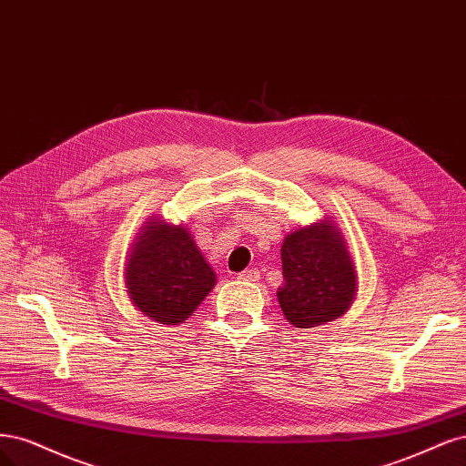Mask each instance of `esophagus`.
I'll list each match as a JSON object with an SVG mask.
<instances>
[{"label":"esophagus","instance_id":"1","mask_svg":"<svg viewBox=\"0 0 466 466\" xmlns=\"http://www.w3.org/2000/svg\"><path fill=\"white\" fill-rule=\"evenodd\" d=\"M238 279H239V280H246V282H258V280L261 279V275H259L258 268H248V271L239 273Z\"/></svg>","mask_w":466,"mask_h":466}]
</instances>
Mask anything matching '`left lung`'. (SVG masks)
Listing matches in <instances>:
<instances>
[{"label":"left lung","instance_id":"obj_1","mask_svg":"<svg viewBox=\"0 0 466 466\" xmlns=\"http://www.w3.org/2000/svg\"><path fill=\"white\" fill-rule=\"evenodd\" d=\"M284 284L277 298L284 318L298 329L342 318L358 294V273L337 222L329 217L299 227L280 248Z\"/></svg>","mask_w":466,"mask_h":466}]
</instances>
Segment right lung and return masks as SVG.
I'll return each instance as SVG.
<instances>
[{"label":"right lung","instance_id":"right-lung-1","mask_svg":"<svg viewBox=\"0 0 466 466\" xmlns=\"http://www.w3.org/2000/svg\"><path fill=\"white\" fill-rule=\"evenodd\" d=\"M131 304L162 325L184 323L215 289L217 275L184 224L151 217L124 267Z\"/></svg>","mask_w":466,"mask_h":466}]
</instances>
